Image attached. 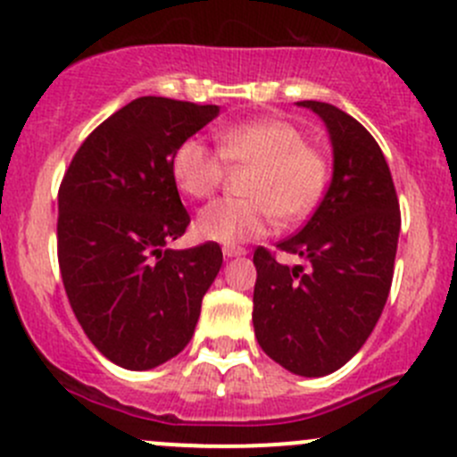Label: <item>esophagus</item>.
Instances as JSON below:
<instances>
[{
  "label": "esophagus",
  "mask_w": 457,
  "mask_h": 457,
  "mask_svg": "<svg viewBox=\"0 0 457 457\" xmlns=\"http://www.w3.org/2000/svg\"><path fill=\"white\" fill-rule=\"evenodd\" d=\"M245 254V250L243 247H237V245H225L223 247V256L225 258H234V256H243Z\"/></svg>",
  "instance_id": "obj_1"
}]
</instances>
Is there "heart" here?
Here are the masks:
<instances>
[{
    "instance_id": "obj_1",
    "label": "heart",
    "mask_w": 457,
    "mask_h": 457,
    "mask_svg": "<svg viewBox=\"0 0 457 457\" xmlns=\"http://www.w3.org/2000/svg\"><path fill=\"white\" fill-rule=\"evenodd\" d=\"M219 147L203 139L179 143L172 156L177 186L195 199H207L225 179V161L254 165L245 181L247 199H219L196 216V232L207 241L238 245L274 229L283 220L305 219L325 192L327 159L283 119H252L219 132Z\"/></svg>"
}]
</instances>
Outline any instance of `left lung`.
Returning <instances> with one entry per match:
<instances>
[{
  "label": "left lung",
  "mask_w": 457,
  "mask_h": 457,
  "mask_svg": "<svg viewBox=\"0 0 457 457\" xmlns=\"http://www.w3.org/2000/svg\"><path fill=\"white\" fill-rule=\"evenodd\" d=\"M325 121L334 174L320 205L278 250L303 265H280L254 252V334L262 352L287 371L327 376L352 361L385 310L398 250L400 205L376 139L340 108L298 101Z\"/></svg>",
  "instance_id": "8db88e82"
}]
</instances>
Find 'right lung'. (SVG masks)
I'll use <instances>...</instances> for the list:
<instances>
[{
  "instance_id": "right-lung-1",
  "label": "right lung",
  "mask_w": 457,
  "mask_h": 457,
  "mask_svg": "<svg viewBox=\"0 0 457 457\" xmlns=\"http://www.w3.org/2000/svg\"><path fill=\"white\" fill-rule=\"evenodd\" d=\"M219 105L139 96L87 135L59 186L57 256L90 343L123 370L183 352L214 283L219 243L168 250L190 225L172 156Z\"/></svg>"
}]
</instances>
